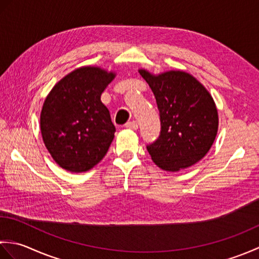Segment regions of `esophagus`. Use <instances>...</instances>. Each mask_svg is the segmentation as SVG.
I'll return each instance as SVG.
<instances>
[{"instance_id":"esophagus-1","label":"esophagus","mask_w":259,"mask_h":259,"mask_svg":"<svg viewBox=\"0 0 259 259\" xmlns=\"http://www.w3.org/2000/svg\"><path fill=\"white\" fill-rule=\"evenodd\" d=\"M125 126L131 130H137L138 129V122L137 121H129V122H126Z\"/></svg>"}]
</instances>
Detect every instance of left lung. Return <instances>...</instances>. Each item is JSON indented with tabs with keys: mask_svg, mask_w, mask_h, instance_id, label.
<instances>
[{
	"mask_svg": "<svg viewBox=\"0 0 259 259\" xmlns=\"http://www.w3.org/2000/svg\"><path fill=\"white\" fill-rule=\"evenodd\" d=\"M155 95L161 131L147 146L152 161L166 171H179L207 155L218 131V111L210 93L195 76L180 70L152 74L139 69Z\"/></svg>",
	"mask_w": 259,
	"mask_h": 259,
	"instance_id": "1",
	"label": "left lung"
}]
</instances>
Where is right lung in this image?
<instances>
[{
  "instance_id": "obj_1",
  "label": "right lung",
  "mask_w": 259,
  "mask_h": 259,
  "mask_svg": "<svg viewBox=\"0 0 259 259\" xmlns=\"http://www.w3.org/2000/svg\"><path fill=\"white\" fill-rule=\"evenodd\" d=\"M115 76L99 67H81L60 80L46 98L40 115L42 139L53 160L70 172L100 162L115 128L101 95Z\"/></svg>"
}]
</instances>
